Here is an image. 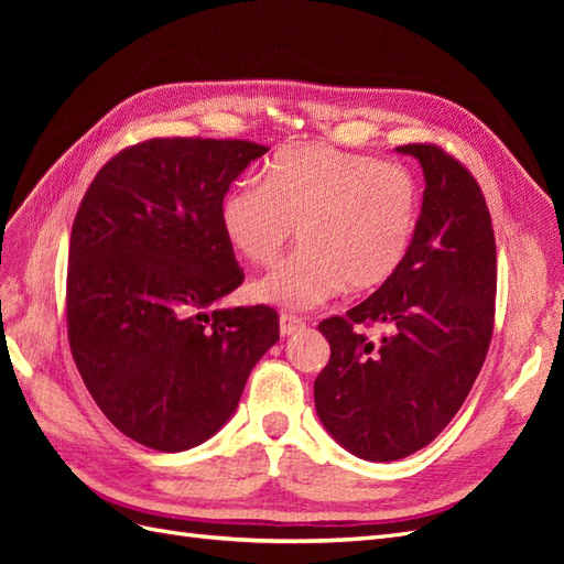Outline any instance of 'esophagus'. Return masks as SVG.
Returning <instances> with one entry per match:
<instances>
[{"label":"esophagus","instance_id":"esophagus-1","mask_svg":"<svg viewBox=\"0 0 564 564\" xmlns=\"http://www.w3.org/2000/svg\"><path fill=\"white\" fill-rule=\"evenodd\" d=\"M299 329H303V319L299 315H292V313H282L280 315V334L282 336H292Z\"/></svg>","mask_w":564,"mask_h":564}]
</instances>
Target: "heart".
<instances>
[{"mask_svg":"<svg viewBox=\"0 0 564 564\" xmlns=\"http://www.w3.org/2000/svg\"><path fill=\"white\" fill-rule=\"evenodd\" d=\"M421 187L404 164L332 145L282 148L261 185H237L220 204L228 242L251 263H272L292 240L301 247L261 280L253 299L308 311L344 284L371 292L398 275L414 247Z\"/></svg>","mask_w":564,"mask_h":564,"instance_id":"obj_1","label":"heart"}]
</instances>
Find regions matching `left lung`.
I'll return each instance as SVG.
<instances>
[{
    "label": "left lung",
    "mask_w": 564,
    "mask_h": 564,
    "mask_svg": "<svg viewBox=\"0 0 564 564\" xmlns=\"http://www.w3.org/2000/svg\"><path fill=\"white\" fill-rule=\"evenodd\" d=\"M421 162L425 191L404 265L346 315L319 322L329 362L315 379L324 429L350 454L395 460L445 431L480 373L494 332L497 242L480 185L433 143L395 148ZM393 329L379 345L355 326Z\"/></svg>",
    "instance_id": "left-lung-1"
}]
</instances>
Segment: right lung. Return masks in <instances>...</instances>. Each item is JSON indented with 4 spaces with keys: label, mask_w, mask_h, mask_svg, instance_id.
<instances>
[{
    "label": "right lung",
    "mask_w": 564,
    "mask_h": 564,
    "mask_svg": "<svg viewBox=\"0 0 564 564\" xmlns=\"http://www.w3.org/2000/svg\"><path fill=\"white\" fill-rule=\"evenodd\" d=\"M268 148L150 139L104 164L67 249V340L117 431L183 452L220 431L280 338L270 305L214 308L242 284L220 224L230 183Z\"/></svg>",
    "instance_id": "right-lung-1"
}]
</instances>
